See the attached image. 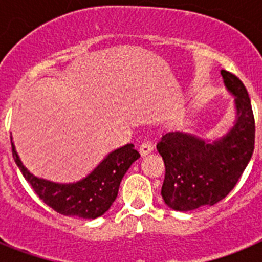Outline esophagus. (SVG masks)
Segmentation results:
<instances>
[{
  "label": "esophagus",
  "instance_id": "esophagus-1",
  "mask_svg": "<svg viewBox=\"0 0 262 262\" xmlns=\"http://www.w3.org/2000/svg\"><path fill=\"white\" fill-rule=\"evenodd\" d=\"M139 151H140V155H142V156H145V155L151 154V152L154 151V145H152L151 142H144L142 143V145L139 148Z\"/></svg>",
  "mask_w": 262,
  "mask_h": 262
}]
</instances>
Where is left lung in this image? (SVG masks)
Here are the masks:
<instances>
[{
    "label": "left lung",
    "instance_id": "obj_1",
    "mask_svg": "<svg viewBox=\"0 0 262 262\" xmlns=\"http://www.w3.org/2000/svg\"><path fill=\"white\" fill-rule=\"evenodd\" d=\"M235 96L236 120L221 139L209 143L180 131L163 135L157 151L165 165L164 202L177 211H191L222 201L237 184L254 149V117L251 99L239 77L221 72Z\"/></svg>",
    "mask_w": 262,
    "mask_h": 262
}]
</instances>
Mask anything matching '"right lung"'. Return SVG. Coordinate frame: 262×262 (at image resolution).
<instances>
[{
	"label": "right lung",
	"mask_w": 262,
	"mask_h": 262,
	"mask_svg": "<svg viewBox=\"0 0 262 262\" xmlns=\"http://www.w3.org/2000/svg\"><path fill=\"white\" fill-rule=\"evenodd\" d=\"M11 148L14 161L23 177L46 205L59 214L84 219H96L110 209L118 195L122 178L140 157L133 144H126L108 154L93 172L80 181L56 184L31 174L19 160L13 140Z\"/></svg>",
	"instance_id": "right-lung-1"
}]
</instances>
